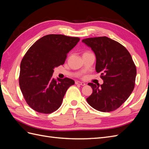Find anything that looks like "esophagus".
<instances>
[{
  "instance_id": "esophagus-1",
  "label": "esophagus",
  "mask_w": 149,
  "mask_h": 149,
  "mask_svg": "<svg viewBox=\"0 0 149 149\" xmlns=\"http://www.w3.org/2000/svg\"><path fill=\"white\" fill-rule=\"evenodd\" d=\"M76 84H79V85H81V86H84L86 84L83 82H80V81H76L75 82Z\"/></svg>"
}]
</instances>
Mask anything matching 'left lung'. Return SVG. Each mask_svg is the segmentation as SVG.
<instances>
[{
  "label": "left lung",
  "mask_w": 149,
  "mask_h": 149,
  "mask_svg": "<svg viewBox=\"0 0 149 149\" xmlns=\"http://www.w3.org/2000/svg\"><path fill=\"white\" fill-rule=\"evenodd\" d=\"M82 42L95 54L96 71L104 81L101 85L88 83L93 93L86 101L99 111H114L127 100L135 86L137 71L132 56L123 45L107 37Z\"/></svg>",
  "instance_id": "obj_1"
}]
</instances>
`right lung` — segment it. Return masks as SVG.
I'll return each instance as SVG.
<instances>
[{
	"label": "right lung",
	"instance_id": "obj_1",
	"mask_svg": "<svg viewBox=\"0 0 149 149\" xmlns=\"http://www.w3.org/2000/svg\"><path fill=\"white\" fill-rule=\"evenodd\" d=\"M78 37L59 34L44 36L26 52L20 63L19 85L26 103L40 113L50 114L59 108L74 80L52 78L54 68L63 65Z\"/></svg>",
	"mask_w": 149,
	"mask_h": 149
}]
</instances>
